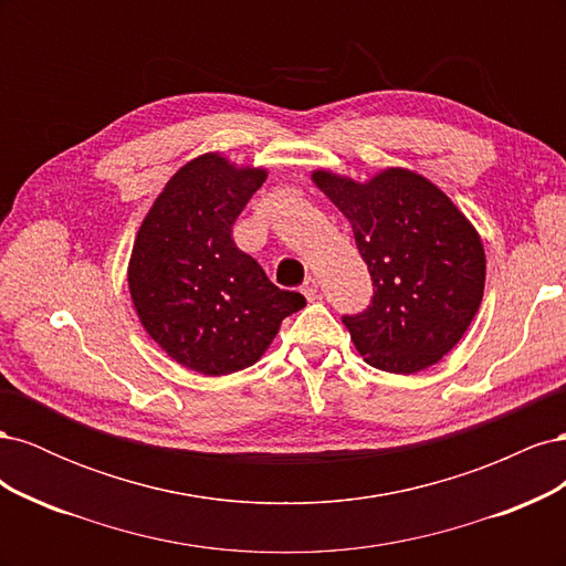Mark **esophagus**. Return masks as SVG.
I'll return each instance as SVG.
<instances>
[{"instance_id":"obj_1","label":"esophagus","mask_w":566,"mask_h":566,"mask_svg":"<svg viewBox=\"0 0 566 566\" xmlns=\"http://www.w3.org/2000/svg\"><path fill=\"white\" fill-rule=\"evenodd\" d=\"M302 295L306 297V300H316L318 297V283H316V279H306L304 283H302Z\"/></svg>"}]
</instances>
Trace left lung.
<instances>
[{
  "mask_svg": "<svg viewBox=\"0 0 566 566\" xmlns=\"http://www.w3.org/2000/svg\"><path fill=\"white\" fill-rule=\"evenodd\" d=\"M314 181L349 219L370 271L368 310L342 316L358 354L399 375L434 366L482 304L479 233L447 193L408 169H385L366 184L318 169Z\"/></svg>",
  "mask_w": 566,
  "mask_h": 566,
  "instance_id": "left-lung-1",
  "label": "left lung"
}]
</instances>
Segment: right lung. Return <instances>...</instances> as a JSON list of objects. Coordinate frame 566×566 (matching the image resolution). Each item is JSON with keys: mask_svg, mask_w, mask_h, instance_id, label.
<instances>
[{"mask_svg": "<svg viewBox=\"0 0 566 566\" xmlns=\"http://www.w3.org/2000/svg\"><path fill=\"white\" fill-rule=\"evenodd\" d=\"M264 169L219 153L184 165L136 233L129 293L146 333L188 370L229 375L252 366L281 321L306 300L273 285L233 243V224Z\"/></svg>", "mask_w": 566, "mask_h": 566, "instance_id": "obj_1", "label": "right lung"}]
</instances>
